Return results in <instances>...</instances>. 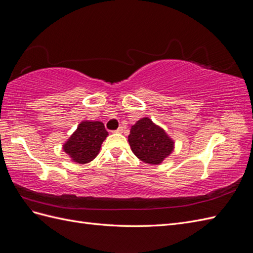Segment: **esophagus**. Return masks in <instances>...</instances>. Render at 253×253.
Wrapping results in <instances>:
<instances>
[{
  "instance_id": "esophagus-1",
  "label": "esophagus",
  "mask_w": 253,
  "mask_h": 253,
  "mask_svg": "<svg viewBox=\"0 0 253 253\" xmlns=\"http://www.w3.org/2000/svg\"><path fill=\"white\" fill-rule=\"evenodd\" d=\"M123 131H124V127H122V126H121V127L117 128L114 132H116V133H122Z\"/></svg>"
}]
</instances>
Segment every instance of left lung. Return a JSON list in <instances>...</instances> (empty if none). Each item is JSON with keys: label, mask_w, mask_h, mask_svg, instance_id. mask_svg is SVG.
Masks as SVG:
<instances>
[{"label": "left lung", "mask_w": 253, "mask_h": 253, "mask_svg": "<svg viewBox=\"0 0 253 253\" xmlns=\"http://www.w3.org/2000/svg\"><path fill=\"white\" fill-rule=\"evenodd\" d=\"M128 142L132 153L151 165H160L174 149V141L150 117H142L131 126Z\"/></svg>", "instance_id": "1"}]
</instances>
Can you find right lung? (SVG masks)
Here are the masks:
<instances>
[{
	"mask_svg": "<svg viewBox=\"0 0 253 253\" xmlns=\"http://www.w3.org/2000/svg\"><path fill=\"white\" fill-rule=\"evenodd\" d=\"M109 136L103 123L99 121L81 122L76 130L63 143L62 149L76 164H87L99 154L103 141Z\"/></svg>",
	"mask_w": 253,
	"mask_h": 253,
	"instance_id": "obj_1",
	"label": "right lung"
}]
</instances>
